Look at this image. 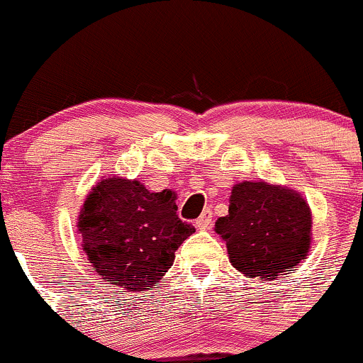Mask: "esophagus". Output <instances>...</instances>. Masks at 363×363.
<instances>
[{
	"label": "esophagus",
	"instance_id": "1",
	"mask_svg": "<svg viewBox=\"0 0 363 363\" xmlns=\"http://www.w3.org/2000/svg\"><path fill=\"white\" fill-rule=\"evenodd\" d=\"M211 225H212V211L211 208H205V211L202 212V216L196 219V226H199L200 230H207V228H211Z\"/></svg>",
	"mask_w": 363,
	"mask_h": 363
}]
</instances>
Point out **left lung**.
<instances>
[{
	"instance_id": "left-lung-1",
	"label": "left lung",
	"mask_w": 363,
	"mask_h": 363,
	"mask_svg": "<svg viewBox=\"0 0 363 363\" xmlns=\"http://www.w3.org/2000/svg\"><path fill=\"white\" fill-rule=\"evenodd\" d=\"M311 211L294 189L246 181L233 186L228 214L216 221L230 263L247 277L276 279L306 259Z\"/></svg>"
}]
</instances>
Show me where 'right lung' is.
I'll return each instance as SVG.
<instances>
[{
  "label": "right lung",
  "mask_w": 363,
  "mask_h": 363,
  "mask_svg": "<svg viewBox=\"0 0 363 363\" xmlns=\"http://www.w3.org/2000/svg\"><path fill=\"white\" fill-rule=\"evenodd\" d=\"M79 232L101 279L144 291L160 283L195 228L177 216L172 191L151 193L138 181L111 177L98 182L84 202Z\"/></svg>",
  "instance_id": "add662e5"
}]
</instances>
